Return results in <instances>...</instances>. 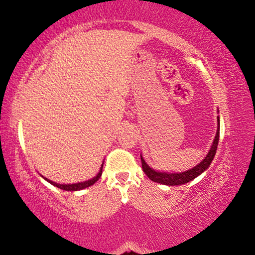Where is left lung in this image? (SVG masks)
Listing matches in <instances>:
<instances>
[{
	"instance_id": "1",
	"label": "left lung",
	"mask_w": 255,
	"mask_h": 255,
	"mask_svg": "<svg viewBox=\"0 0 255 255\" xmlns=\"http://www.w3.org/2000/svg\"><path fill=\"white\" fill-rule=\"evenodd\" d=\"M217 121L219 125V118H217ZM218 141H219V126H218L217 133H216L215 140H213V144L211 146V148H210L207 156L205 157L203 162L199 163L197 166H194V168L189 169V170L184 172H180V174H177V172H175V174H169V172L154 171L153 169H151L150 166L146 164L144 158L141 157L142 170H144L145 174L147 175V177L150 178L151 181H153V182L166 184V186H180V184H184L189 182V181L194 180V178L198 177L201 172H204L207 168H209L210 164H211V162L213 160V157H215L216 154Z\"/></svg>"
}]
</instances>
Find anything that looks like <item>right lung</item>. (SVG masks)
<instances>
[{
	"mask_svg": "<svg viewBox=\"0 0 255 255\" xmlns=\"http://www.w3.org/2000/svg\"><path fill=\"white\" fill-rule=\"evenodd\" d=\"M102 170H103V165H102L101 170H99V172L97 174V176H95V177L91 178V180H89V181H85V182H80V183H73V184H58V183H56V182H52V181L48 180V178H45V180H46V181H49V182H50L51 184H54V186H56L57 188L63 189V191H71V192H73V191H80V189L86 188V187L92 186V184H95L96 182H97V181L99 180V177L102 176V172H103Z\"/></svg>",
	"mask_w": 255,
	"mask_h": 255,
	"instance_id": "add662e5",
	"label": "right lung"
}]
</instances>
